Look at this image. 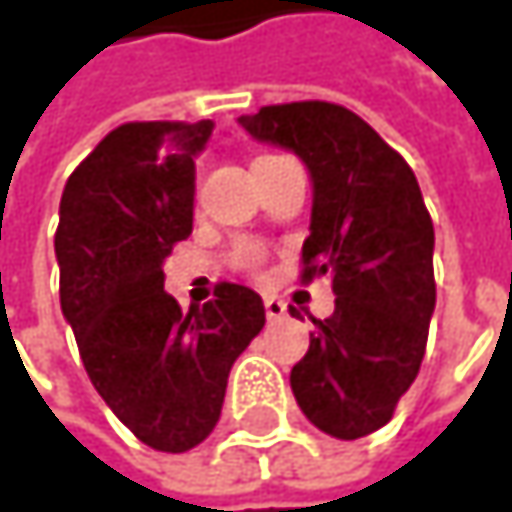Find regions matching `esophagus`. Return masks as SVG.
<instances>
[{"label": "esophagus", "mask_w": 512, "mask_h": 512, "mask_svg": "<svg viewBox=\"0 0 512 512\" xmlns=\"http://www.w3.org/2000/svg\"><path fill=\"white\" fill-rule=\"evenodd\" d=\"M263 308H266V317H269V320H281V317L287 314L284 302L275 299V296H266V299H263Z\"/></svg>", "instance_id": "obj_1"}]
</instances>
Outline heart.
<instances>
[{"instance_id":"heart-1","label":"heart","mask_w":512,"mask_h":512,"mask_svg":"<svg viewBox=\"0 0 512 512\" xmlns=\"http://www.w3.org/2000/svg\"><path fill=\"white\" fill-rule=\"evenodd\" d=\"M257 159H263V156H257ZM263 260H266V252H263L257 243H240V246L234 249V266H237V269L260 272Z\"/></svg>"}]
</instances>
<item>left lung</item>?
<instances>
[{
    "instance_id": "1",
    "label": "left lung",
    "mask_w": 512,
    "mask_h": 512,
    "mask_svg": "<svg viewBox=\"0 0 512 512\" xmlns=\"http://www.w3.org/2000/svg\"><path fill=\"white\" fill-rule=\"evenodd\" d=\"M240 124L293 151L314 183L302 281L329 275L335 314L314 320L311 347L290 370L293 397L335 439L376 433L421 370L436 308V234L415 171L338 103L263 106Z\"/></svg>"
}]
</instances>
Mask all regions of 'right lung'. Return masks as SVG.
<instances>
[{
	"label": "right lung",
	"mask_w": 512,
	"mask_h": 512,
	"mask_svg": "<svg viewBox=\"0 0 512 512\" xmlns=\"http://www.w3.org/2000/svg\"><path fill=\"white\" fill-rule=\"evenodd\" d=\"M213 121H133L67 177L55 257L61 314L88 379L148 448L201 445L225 403L228 373L266 323L255 290L222 281L201 308L162 290V260L192 234L195 154Z\"/></svg>",
	"instance_id": "add662e5"
}]
</instances>
